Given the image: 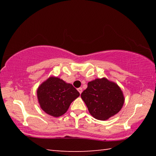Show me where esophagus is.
I'll return each instance as SVG.
<instances>
[{
    "label": "esophagus",
    "mask_w": 156,
    "mask_h": 156,
    "mask_svg": "<svg viewBox=\"0 0 156 156\" xmlns=\"http://www.w3.org/2000/svg\"><path fill=\"white\" fill-rule=\"evenodd\" d=\"M78 92H79V93H80V94H81V93H82V92H83V89H82L81 87H80V88H78Z\"/></svg>",
    "instance_id": "obj_1"
}]
</instances>
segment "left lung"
Returning a JSON list of instances; mask_svg holds the SVG:
<instances>
[{"mask_svg":"<svg viewBox=\"0 0 156 156\" xmlns=\"http://www.w3.org/2000/svg\"><path fill=\"white\" fill-rule=\"evenodd\" d=\"M90 114L100 120H107L120 112L125 102L123 92L114 82L106 78L89 82L81 94Z\"/></svg>","mask_w":156,"mask_h":156,"instance_id":"1","label":"left lung"}]
</instances>
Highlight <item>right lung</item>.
I'll list each match as a JSON object with an SVG mask.
<instances>
[{"mask_svg": "<svg viewBox=\"0 0 156 156\" xmlns=\"http://www.w3.org/2000/svg\"><path fill=\"white\" fill-rule=\"evenodd\" d=\"M80 93L72 84L60 78L50 76L37 89V98L44 112L54 117H60L67 112Z\"/></svg>", "mask_w": 156, "mask_h": 156, "instance_id": "obj_1", "label": "right lung"}]
</instances>
